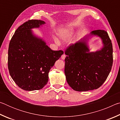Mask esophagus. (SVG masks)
Returning a JSON list of instances; mask_svg holds the SVG:
<instances>
[{
  "mask_svg": "<svg viewBox=\"0 0 120 120\" xmlns=\"http://www.w3.org/2000/svg\"><path fill=\"white\" fill-rule=\"evenodd\" d=\"M66 56L64 54H62V55L61 56V59H62V60H64L65 59V58H66Z\"/></svg>",
  "mask_w": 120,
  "mask_h": 120,
  "instance_id": "obj_1",
  "label": "esophagus"
}]
</instances>
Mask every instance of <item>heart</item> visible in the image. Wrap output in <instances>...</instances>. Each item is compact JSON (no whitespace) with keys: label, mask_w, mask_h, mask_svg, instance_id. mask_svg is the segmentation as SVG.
I'll return each instance as SVG.
<instances>
[{"label":"heart","mask_w":120,"mask_h":120,"mask_svg":"<svg viewBox=\"0 0 120 120\" xmlns=\"http://www.w3.org/2000/svg\"><path fill=\"white\" fill-rule=\"evenodd\" d=\"M74 30L73 29V28L69 27L67 29L62 30L61 31H60L58 35L61 39L64 41H66L71 38V36L74 33ZM56 42L58 41L56 40Z\"/></svg>","instance_id":"1"}]
</instances>
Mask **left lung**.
<instances>
[{
  "label": "left lung",
  "instance_id": "left-lung-1",
  "mask_svg": "<svg viewBox=\"0 0 120 120\" xmlns=\"http://www.w3.org/2000/svg\"><path fill=\"white\" fill-rule=\"evenodd\" d=\"M100 37L103 44L100 50L90 52L87 44L88 36ZM64 73L69 85L76 91L85 92L100 87L108 77L113 64V47L107 32L92 31L65 51Z\"/></svg>",
  "mask_w": 120,
  "mask_h": 120
}]
</instances>
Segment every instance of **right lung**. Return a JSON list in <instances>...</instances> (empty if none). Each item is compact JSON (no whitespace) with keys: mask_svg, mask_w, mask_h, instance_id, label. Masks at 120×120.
Segmentation results:
<instances>
[{"mask_svg":"<svg viewBox=\"0 0 120 120\" xmlns=\"http://www.w3.org/2000/svg\"><path fill=\"white\" fill-rule=\"evenodd\" d=\"M45 23L29 20L16 30L8 48V67L14 82L22 89L39 90L47 84L49 72L64 51H53L31 29Z\"/></svg>","mask_w":120,"mask_h":120,"instance_id":"obj_1","label":"right lung"}]
</instances>
